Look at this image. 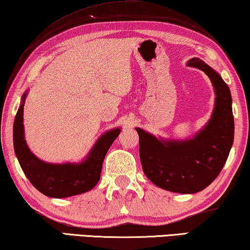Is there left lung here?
<instances>
[{
    "label": "left lung",
    "mask_w": 250,
    "mask_h": 250,
    "mask_svg": "<svg viewBox=\"0 0 250 250\" xmlns=\"http://www.w3.org/2000/svg\"><path fill=\"white\" fill-rule=\"evenodd\" d=\"M188 66L203 70L215 91L212 117L202 131L188 141H163L136 128L144 173L152 183L175 193H196L210 185L225 166L233 143L231 94L221 76L199 58Z\"/></svg>",
    "instance_id": "1"
}]
</instances>
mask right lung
Masks as SVG:
<instances>
[{"instance_id":"add662e5","label":"right lung","mask_w":250,"mask_h":250,"mask_svg":"<svg viewBox=\"0 0 250 250\" xmlns=\"http://www.w3.org/2000/svg\"><path fill=\"white\" fill-rule=\"evenodd\" d=\"M25 94L19 107L13 125L14 151L25 176L42 194L50 197H67L87 192L98 184L101 176L102 164L107 150L120 129H113L96 141L83 163L48 164L43 163L30 151L23 135V106Z\"/></svg>"}]
</instances>
